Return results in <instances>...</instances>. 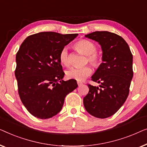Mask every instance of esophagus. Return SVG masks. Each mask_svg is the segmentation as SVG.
Returning <instances> with one entry per match:
<instances>
[{
  "instance_id": "34e87169",
  "label": "esophagus",
  "mask_w": 147,
  "mask_h": 147,
  "mask_svg": "<svg viewBox=\"0 0 147 147\" xmlns=\"http://www.w3.org/2000/svg\"><path fill=\"white\" fill-rule=\"evenodd\" d=\"M77 84H78V86H80L82 84V83L81 82H77Z\"/></svg>"
}]
</instances>
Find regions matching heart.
<instances>
[{"label":"heart","instance_id":"heart-1","mask_svg":"<svg viewBox=\"0 0 147 147\" xmlns=\"http://www.w3.org/2000/svg\"><path fill=\"white\" fill-rule=\"evenodd\" d=\"M74 48L78 52L87 56L86 62H88L92 67H98L102 61V57L99 54L96 52V47L91 41L86 39H81L77 41L74 45ZM59 59L61 63L66 67H69L71 64L67 48L62 49L59 55ZM92 70L90 67L82 68L73 67L67 71V76L70 79H74L77 81H82L91 73Z\"/></svg>","mask_w":147,"mask_h":147}]
</instances>
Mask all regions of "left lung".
<instances>
[{
  "label": "left lung",
  "mask_w": 147,
  "mask_h": 147,
  "mask_svg": "<svg viewBox=\"0 0 147 147\" xmlns=\"http://www.w3.org/2000/svg\"><path fill=\"white\" fill-rule=\"evenodd\" d=\"M85 37L100 45L102 63L91 77L100 83V88L88 84L83 104L90 115L105 119L117 113L129 96L133 76V55L126 41L115 33L96 31Z\"/></svg>",
  "instance_id": "8db88e82"
}]
</instances>
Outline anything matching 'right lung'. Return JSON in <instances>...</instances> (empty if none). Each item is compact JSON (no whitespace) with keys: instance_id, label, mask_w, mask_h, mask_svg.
<instances>
[{"instance_id":"right-lung-1","label":"right lung","mask_w":147,"mask_h":147,"mask_svg":"<svg viewBox=\"0 0 147 147\" xmlns=\"http://www.w3.org/2000/svg\"><path fill=\"white\" fill-rule=\"evenodd\" d=\"M78 34L42 32L23 41L16 55L15 76L20 98L35 117L47 119L63 108L65 96L77 88L73 79L64 81L59 55Z\"/></svg>"}]
</instances>
